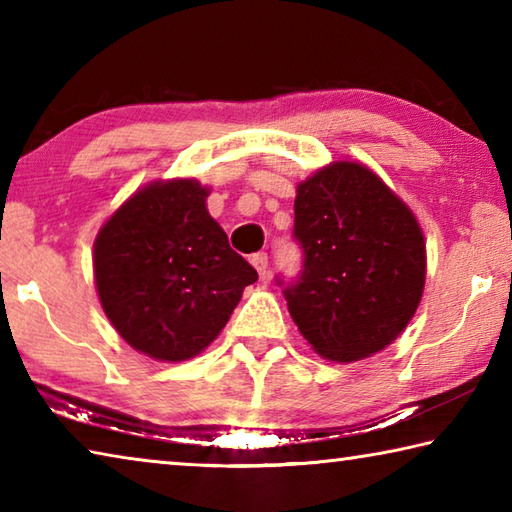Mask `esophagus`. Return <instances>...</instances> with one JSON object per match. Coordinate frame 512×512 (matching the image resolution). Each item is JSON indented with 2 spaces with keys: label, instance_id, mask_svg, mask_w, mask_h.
<instances>
[{
  "label": "esophagus",
  "instance_id": "esophagus-1",
  "mask_svg": "<svg viewBox=\"0 0 512 512\" xmlns=\"http://www.w3.org/2000/svg\"><path fill=\"white\" fill-rule=\"evenodd\" d=\"M250 262H253V266L257 268V275L262 277V280H266V277H268V255L266 253H255L253 257H250Z\"/></svg>",
  "mask_w": 512,
  "mask_h": 512
}]
</instances>
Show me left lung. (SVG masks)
<instances>
[{"instance_id":"1","label":"left lung","mask_w":512,"mask_h":512,"mask_svg":"<svg viewBox=\"0 0 512 512\" xmlns=\"http://www.w3.org/2000/svg\"><path fill=\"white\" fill-rule=\"evenodd\" d=\"M293 239L302 271L277 284L320 357L359 361L402 334L420 305L427 253L413 212L377 173L332 162L300 183Z\"/></svg>"}]
</instances>
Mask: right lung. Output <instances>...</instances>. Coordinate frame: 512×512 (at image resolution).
Segmentation results:
<instances>
[{
    "instance_id": "right-lung-1",
    "label": "right lung",
    "mask_w": 512,
    "mask_h": 512,
    "mask_svg": "<svg viewBox=\"0 0 512 512\" xmlns=\"http://www.w3.org/2000/svg\"><path fill=\"white\" fill-rule=\"evenodd\" d=\"M192 178L151 183L103 223L94 241L101 307L121 339L158 361L203 352L257 271L228 244Z\"/></svg>"
}]
</instances>
